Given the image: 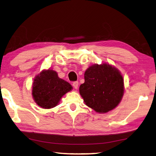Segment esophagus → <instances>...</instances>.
<instances>
[{
	"label": "esophagus",
	"instance_id": "34e87169",
	"mask_svg": "<svg viewBox=\"0 0 156 156\" xmlns=\"http://www.w3.org/2000/svg\"><path fill=\"white\" fill-rule=\"evenodd\" d=\"M72 85H73V87H74V88H76V89H77L78 87V81L74 82H73Z\"/></svg>",
	"mask_w": 156,
	"mask_h": 156
}]
</instances>
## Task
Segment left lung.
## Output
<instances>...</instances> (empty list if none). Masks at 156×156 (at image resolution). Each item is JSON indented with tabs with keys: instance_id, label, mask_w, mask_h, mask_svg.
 Returning <instances> with one entry per match:
<instances>
[{
	"instance_id": "8db88e82",
	"label": "left lung",
	"mask_w": 156,
	"mask_h": 156,
	"mask_svg": "<svg viewBox=\"0 0 156 156\" xmlns=\"http://www.w3.org/2000/svg\"><path fill=\"white\" fill-rule=\"evenodd\" d=\"M80 94L87 106L99 113L116 107L124 94V80L118 70L109 64H94L84 73Z\"/></svg>"
}]
</instances>
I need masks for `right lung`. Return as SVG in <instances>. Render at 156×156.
<instances>
[{"mask_svg": "<svg viewBox=\"0 0 156 156\" xmlns=\"http://www.w3.org/2000/svg\"><path fill=\"white\" fill-rule=\"evenodd\" d=\"M72 88L68 82L58 77L56 72L43 70L33 82L32 96L38 105L50 109L57 105L61 98Z\"/></svg>", "mask_w": 156, "mask_h": 156, "instance_id": "obj_1", "label": "right lung"}]
</instances>
